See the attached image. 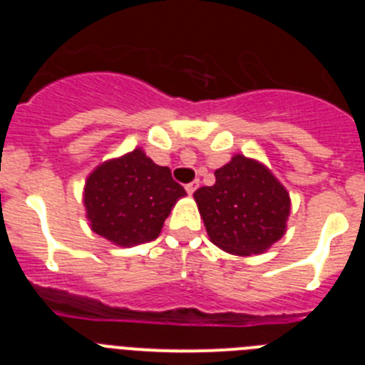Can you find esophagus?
<instances>
[{"instance_id":"1","label":"esophagus","mask_w":365,"mask_h":365,"mask_svg":"<svg viewBox=\"0 0 365 365\" xmlns=\"http://www.w3.org/2000/svg\"><path fill=\"white\" fill-rule=\"evenodd\" d=\"M197 186H199V180H192V182H188V185H186V192L192 195V193L197 190Z\"/></svg>"}]
</instances>
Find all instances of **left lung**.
<instances>
[{"label":"left lung","instance_id":"left-lung-1","mask_svg":"<svg viewBox=\"0 0 365 365\" xmlns=\"http://www.w3.org/2000/svg\"><path fill=\"white\" fill-rule=\"evenodd\" d=\"M193 197L212 243L227 252L259 254L285 234L289 193L263 164L243 155L215 170V185Z\"/></svg>","mask_w":365,"mask_h":365}]
</instances>
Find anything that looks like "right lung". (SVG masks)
Instances as JSON below:
<instances>
[{
    "mask_svg": "<svg viewBox=\"0 0 365 365\" xmlns=\"http://www.w3.org/2000/svg\"><path fill=\"white\" fill-rule=\"evenodd\" d=\"M182 195L185 188L173 180L170 168L135 150L96 168L86 182L83 202L96 234L131 247L153 241Z\"/></svg>",
    "mask_w": 365,
    "mask_h": 365,
    "instance_id": "add662e5",
    "label": "right lung"
}]
</instances>
